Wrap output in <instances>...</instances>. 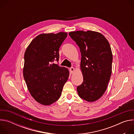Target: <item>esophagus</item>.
Listing matches in <instances>:
<instances>
[{"label":"esophagus","mask_w":134,"mask_h":134,"mask_svg":"<svg viewBox=\"0 0 134 134\" xmlns=\"http://www.w3.org/2000/svg\"><path fill=\"white\" fill-rule=\"evenodd\" d=\"M69 71H70V74H73V72H74V71H75V68L72 67H71V68H70Z\"/></svg>","instance_id":"esophagus-1"}]
</instances>
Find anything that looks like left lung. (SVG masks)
<instances>
[{"label": "left lung", "instance_id": "obj_1", "mask_svg": "<svg viewBox=\"0 0 134 134\" xmlns=\"http://www.w3.org/2000/svg\"><path fill=\"white\" fill-rule=\"evenodd\" d=\"M81 52L80 68L83 82L77 86L79 97L90 102L100 99L105 93L112 72V53L101 33L92 31L69 33Z\"/></svg>", "mask_w": 134, "mask_h": 134}]
</instances>
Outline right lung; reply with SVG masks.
<instances>
[{"mask_svg":"<svg viewBox=\"0 0 134 134\" xmlns=\"http://www.w3.org/2000/svg\"><path fill=\"white\" fill-rule=\"evenodd\" d=\"M66 32L42 33L36 36L24 53L23 76L33 99L49 105L60 97L69 75L67 68L52 64L59 59V50Z\"/></svg>","mask_w":134,"mask_h":134,"instance_id":"obj_1","label":"right lung"}]
</instances>
